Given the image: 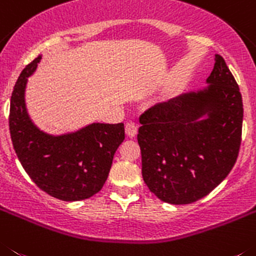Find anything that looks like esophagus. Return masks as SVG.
I'll use <instances>...</instances> for the list:
<instances>
[{
    "label": "esophagus",
    "instance_id": "obj_1",
    "mask_svg": "<svg viewBox=\"0 0 256 256\" xmlns=\"http://www.w3.org/2000/svg\"><path fill=\"white\" fill-rule=\"evenodd\" d=\"M125 131H126V135H128V138H134L138 132V126L134 122H128L125 125Z\"/></svg>",
    "mask_w": 256,
    "mask_h": 256
}]
</instances>
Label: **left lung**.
I'll return each mask as SVG.
<instances>
[{
  "label": "left lung",
  "mask_w": 256,
  "mask_h": 256,
  "mask_svg": "<svg viewBox=\"0 0 256 256\" xmlns=\"http://www.w3.org/2000/svg\"><path fill=\"white\" fill-rule=\"evenodd\" d=\"M206 90L154 104L140 116L142 174L152 192L170 204H190L217 188L234 166L242 135V96L224 60ZM206 113L208 119H200Z\"/></svg>",
  "instance_id": "8db88e82"
}]
</instances>
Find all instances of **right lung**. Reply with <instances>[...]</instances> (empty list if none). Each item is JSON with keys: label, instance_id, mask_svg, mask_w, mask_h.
<instances>
[{"label": "right lung", "instance_id": "obj_1", "mask_svg": "<svg viewBox=\"0 0 256 256\" xmlns=\"http://www.w3.org/2000/svg\"><path fill=\"white\" fill-rule=\"evenodd\" d=\"M40 56L26 65L14 86L8 126L20 163L36 186L50 196L78 202L104 185L114 156L125 139L124 124H93L75 134L50 136L32 124L25 110L28 76Z\"/></svg>", "mask_w": 256, "mask_h": 256}]
</instances>
